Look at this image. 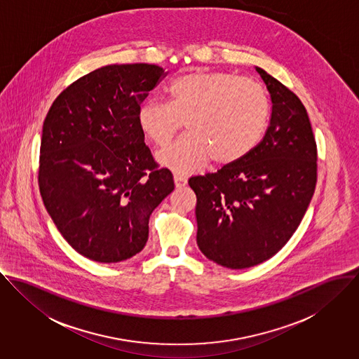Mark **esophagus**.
<instances>
[{
	"mask_svg": "<svg viewBox=\"0 0 359 359\" xmlns=\"http://www.w3.org/2000/svg\"><path fill=\"white\" fill-rule=\"evenodd\" d=\"M173 180H175L176 187H184V186L187 184V179H186L183 175H179V173H176V175L173 176Z\"/></svg>",
	"mask_w": 359,
	"mask_h": 359,
	"instance_id": "34e87169",
	"label": "esophagus"
}]
</instances>
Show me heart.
<instances>
[{"label":"heart","instance_id":"b5f03b06","mask_svg":"<svg viewBox=\"0 0 359 359\" xmlns=\"http://www.w3.org/2000/svg\"><path fill=\"white\" fill-rule=\"evenodd\" d=\"M266 88L227 72H193L168 86V103L146 100L137 113L143 135L166 146L183 122L189 135L158 153L163 166L187 175L210 160L229 165L249 154L263 137L270 117Z\"/></svg>","mask_w":359,"mask_h":359}]
</instances>
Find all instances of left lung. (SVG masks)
Listing matches in <instances>:
<instances>
[{"mask_svg": "<svg viewBox=\"0 0 359 359\" xmlns=\"http://www.w3.org/2000/svg\"><path fill=\"white\" fill-rule=\"evenodd\" d=\"M273 102L263 140L215 173L193 176L197 243L212 262L233 270L273 257L297 230L317 184V143L302 100L256 67Z\"/></svg>", "mask_w": 359, "mask_h": 359, "instance_id": "8db88e82", "label": "left lung"}]
</instances>
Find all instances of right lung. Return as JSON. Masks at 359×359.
Here are the masks:
<instances>
[{
  "label": "right lung",
  "instance_id": "add662e5",
  "mask_svg": "<svg viewBox=\"0 0 359 359\" xmlns=\"http://www.w3.org/2000/svg\"><path fill=\"white\" fill-rule=\"evenodd\" d=\"M156 65H110L69 85L42 126L43 205L72 248L99 263L139 253L149 219L175 189L144 143L139 107L163 77Z\"/></svg>",
  "mask_w": 359,
  "mask_h": 359
}]
</instances>
